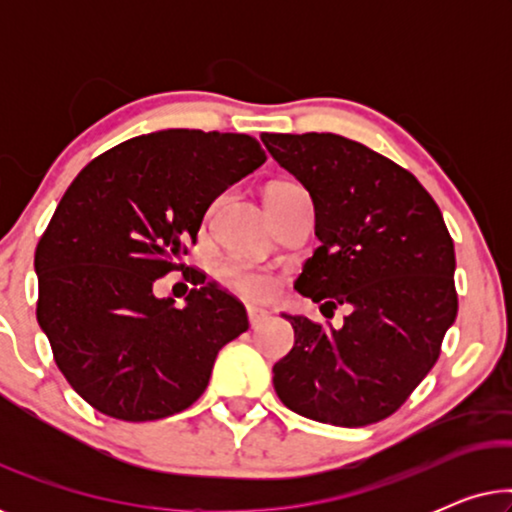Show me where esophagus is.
Instances as JSON below:
<instances>
[{"label": "esophagus", "mask_w": 512, "mask_h": 512, "mask_svg": "<svg viewBox=\"0 0 512 512\" xmlns=\"http://www.w3.org/2000/svg\"><path fill=\"white\" fill-rule=\"evenodd\" d=\"M247 317H249V324H251V328H256V326H261L265 319H268V312L261 310V307L249 305V307H247Z\"/></svg>", "instance_id": "obj_1"}]
</instances>
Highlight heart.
Returning <instances> with one entry per match:
<instances>
[{
    "mask_svg": "<svg viewBox=\"0 0 512 512\" xmlns=\"http://www.w3.org/2000/svg\"><path fill=\"white\" fill-rule=\"evenodd\" d=\"M293 184H272L268 191H277V188H286ZM223 277L233 286L235 291L244 293L249 298H268L272 289H275V279L268 272L254 268V265L242 261H230L223 265Z\"/></svg>",
    "mask_w": 512,
    "mask_h": 512,
    "instance_id": "b5f03b06",
    "label": "heart"
}]
</instances>
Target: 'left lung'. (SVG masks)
I'll use <instances>...</instances> for the list:
<instances>
[{
    "mask_svg": "<svg viewBox=\"0 0 512 512\" xmlns=\"http://www.w3.org/2000/svg\"><path fill=\"white\" fill-rule=\"evenodd\" d=\"M314 202L319 247L296 279L342 328L291 317L296 342L272 368L286 408L314 422L368 426L394 415L436 366L457 319L454 242L415 174L333 132L261 135Z\"/></svg>",
    "mask_w": 512,
    "mask_h": 512,
    "instance_id": "left-lung-1",
    "label": "left lung"
}]
</instances>
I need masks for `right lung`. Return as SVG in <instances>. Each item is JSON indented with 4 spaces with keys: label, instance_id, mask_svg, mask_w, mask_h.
I'll return each mask as SVG.
<instances>
[{
    "label": "right lung",
    "instance_id": "1",
    "mask_svg": "<svg viewBox=\"0 0 512 512\" xmlns=\"http://www.w3.org/2000/svg\"><path fill=\"white\" fill-rule=\"evenodd\" d=\"M263 163L240 132L160 130L90 160L62 195L34 254L37 321L60 373L102 415L186 410L219 349L249 328L240 300L202 272L181 310L153 284L184 272L207 207Z\"/></svg>",
    "mask_w": 512,
    "mask_h": 512
}]
</instances>
